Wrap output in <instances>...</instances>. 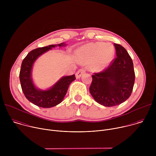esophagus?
<instances>
[{
	"mask_svg": "<svg viewBox=\"0 0 156 156\" xmlns=\"http://www.w3.org/2000/svg\"><path fill=\"white\" fill-rule=\"evenodd\" d=\"M85 72V71L83 70V69H80L75 74V76H76V79H79L81 75Z\"/></svg>",
	"mask_w": 156,
	"mask_h": 156,
	"instance_id": "esophagus-1",
	"label": "esophagus"
}]
</instances>
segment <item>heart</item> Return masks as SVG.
<instances>
[{
  "mask_svg": "<svg viewBox=\"0 0 156 156\" xmlns=\"http://www.w3.org/2000/svg\"><path fill=\"white\" fill-rule=\"evenodd\" d=\"M114 54V48L110 44L88 43L76 51L75 58L81 63H89L91 71L100 72L112 62Z\"/></svg>",
  "mask_w": 156,
  "mask_h": 156,
  "instance_id": "obj_1",
  "label": "heart"
}]
</instances>
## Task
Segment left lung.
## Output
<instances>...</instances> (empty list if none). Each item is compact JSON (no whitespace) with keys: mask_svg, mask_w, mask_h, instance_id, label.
Here are the masks:
<instances>
[{"mask_svg":"<svg viewBox=\"0 0 156 156\" xmlns=\"http://www.w3.org/2000/svg\"><path fill=\"white\" fill-rule=\"evenodd\" d=\"M117 57L104 71L94 73L90 91L94 100L105 107L119 105L130 96L135 75L132 59L126 50L114 43Z\"/></svg>","mask_w":156,"mask_h":156,"instance_id":"1","label":"left lung"}]
</instances>
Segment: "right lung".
<instances>
[{
    "label": "right lung",
    "mask_w": 156,
    "mask_h": 156,
    "mask_svg": "<svg viewBox=\"0 0 156 156\" xmlns=\"http://www.w3.org/2000/svg\"><path fill=\"white\" fill-rule=\"evenodd\" d=\"M64 42L39 48L30 52L22 62L20 80L22 91L26 98L33 104L42 108H51L60 104L63 99L70 83L76 78L75 75L60 78L52 86L46 90H40L32 78L33 66L36 60L43 54L57 46H65Z\"/></svg>",
    "instance_id": "obj_1"
}]
</instances>
